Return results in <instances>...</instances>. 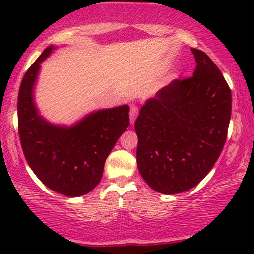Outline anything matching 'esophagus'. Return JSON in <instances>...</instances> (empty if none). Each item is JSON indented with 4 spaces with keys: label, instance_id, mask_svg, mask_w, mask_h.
I'll return each mask as SVG.
<instances>
[{
    "label": "esophagus",
    "instance_id": "34e87169",
    "mask_svg": "<svg viewBox=\"0 0 254 254\" xmlns=\"http://www.w3.org/2000/svg\"><path fill=\"white\" fill-rule=\"evenodd\" d=\"M137 115H138V107L131 106V110H130V122H131V124L135 123V119L137 117Z\"/></svg>",
    "mask_w": 254,
    "mask_h": 254
}]
</instances>
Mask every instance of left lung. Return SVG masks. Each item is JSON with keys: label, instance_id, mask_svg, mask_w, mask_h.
<instances>
[{"label": "left lung", "instance_id": "1", "mask_svg": "<svg viewBox=\"0 0 254 254\" xmlns=\"http://www.w3.org/2000/svg\"><path fill=\"white\" fill-rule=\"evenodd\" d=\"M193 76L174 80L147 100L136 119L137 166L164 194L188 191L217 161L228 132L232 92L210 57L191 49Z\"/></svg>", "mask_w": 254, "mask_h": 254}]
</instances>
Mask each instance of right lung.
Returning <instances> with one entry per match:
<instances>
[{"label":"right lung","instance_id":"1","mask_svg":"<svg viewBox=\"0 0 254 254\" xmlns=\"http://www.w3.org/2000/svg\"><path fill=\"white\" fill-rule=\"evenodd\" d=\"M49 46L22 77L17 127L28 165L44 185L68 197L88 193L100 183L106 157L130 125L127 105L89 113L72 127L55 125L38 113L33 88Z\"/></svg>","mask_w":254,"mask_h":254}]
</instances>
